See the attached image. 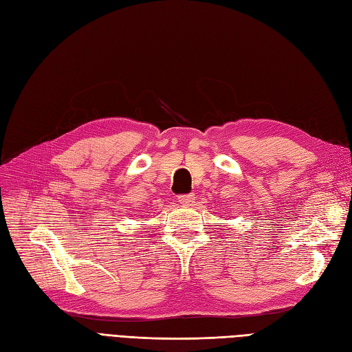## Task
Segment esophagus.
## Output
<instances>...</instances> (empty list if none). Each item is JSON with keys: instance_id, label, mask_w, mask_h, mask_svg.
Here are the masks:
<instances>
[{"instance_id": "1", "label": "esophagus", "mask_w": 352, "mask_h": 352, "mask_svg": "<svg viewBox=\"0 0 352 352\" xmlns=\"http://www.w3.org/2000/svg\"><path fill=\"white\" fill-rule=\"evenodd\" d=\"M178 202L183 205H192L195 202V195L188 193V195H179L178 196Z\"/></svg>"}]
</instances>
